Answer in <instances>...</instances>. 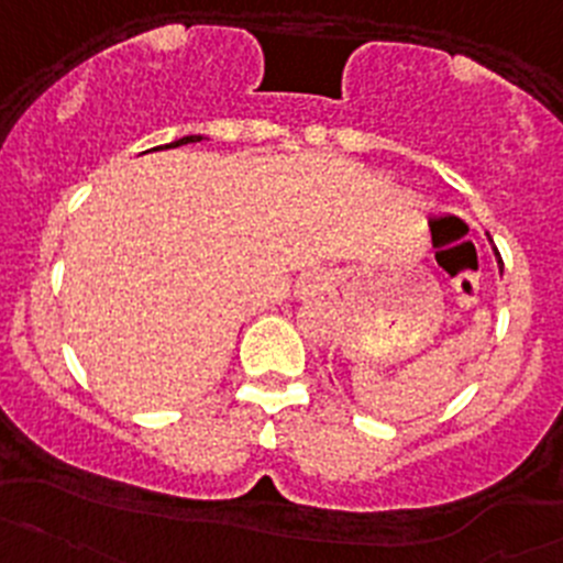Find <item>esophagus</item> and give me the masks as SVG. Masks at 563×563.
<instances>
[{
  "mask_svg": "<svg viewBox=\"0 0 563 563\" xmlns=\"http://www.w3.org/2000/svg\"><path fill=\"white\" fill-rule=\"evenodd\" d=\"M313 288H316V291H318V288H321V283H318V280H313Z\"/></svg>",
  "mask_w": 563,
  "mask_h": 563,
  "instance_id": "obj_1",
  "label": "esophagus"
}]
</instances>
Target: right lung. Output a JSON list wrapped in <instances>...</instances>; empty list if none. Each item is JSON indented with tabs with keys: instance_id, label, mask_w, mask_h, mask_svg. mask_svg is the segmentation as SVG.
<instances>
[{
	"instance_id": "obj_1",
	"label": "right lung",
	"mask_w": 563,
	"mask_h": 563,
	"mask_svg": "<svg viewBox=\"0 0 563 563\" xmlns=\"http://www.w3.org/2000/svg\"><path fill=\"white\" fill-rule=\"evenodd\" d=\"M192 141H201V135H185V139L174 141V144H168V146H181V144H192Z\"/></svg>"
}]
</instances>
